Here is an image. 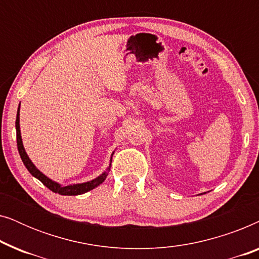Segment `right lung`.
<instances>
[{
  "mask_svg": "<svg viewBox=\"0 0 259 259\" xmlns=\"http://www.w3.org/2000/svg\"><path fill=\"white\" fill-rule=\"evenodd\" d=\"M15 127H16L17 150H19L20 157H21V159H22L24 166H26L27 169L29 171L31 176L40 180V182L44 184L45 186H47L49 190L53 191V192L61 194V196H79V194L86 193V192H88V191L98 187L100 184L105 182L106 177L108 176L109 168H111V165H112V157H113V154H114V152L112 153L111 162H109V166L107 167V169H106L104 173H101L100 176L97 177V178L93 180H90V182L81 183V184H70V185H67V186H63V185H61V184L54 182V180L48 178L47 176H45L44 173L40 171V169H37L36 166L33 164V161L30 160L29 157H28V154L26 153V150H24V147H23L22 138H21V131H20V106H19V109H17Z\"/></svg>",
  "mask_w": 259,
  "mask_h": 259,
  "instance_id": "right-lung-1",
  "label": "right lung"
}]
</instances>
